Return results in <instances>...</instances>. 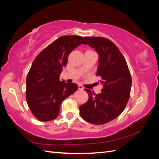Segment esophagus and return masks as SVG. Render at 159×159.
I'll use <instances>...</instances> for the list:
<instances>
[{
  "instance_id": "34e87169",
  "label": "esophagus",
  "mask_w": 159,
  "mask_h": 159,
  "mask_svg": "<svg viewBox=\"0 0 159 159\" xmlns=\"http://www.w3.org/2000/svg\"><path fill=\"white\" fill-rule=\"evenodd\" d=\"M78 89H79L80 90H83V89H84L83 86L81 85H78Z\"/></svg>"
}]
</instances>
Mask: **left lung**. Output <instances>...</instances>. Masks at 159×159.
Listing matches in <instances>:
<instances>
[{"instance_id": "1", "label": "left lung", "mask_w": 159, "mask_h": 159, "mask_svg": "<svg viewBox=\"0 0 159 159\" xmlns=\"http://www.w3.org/2000/svg\"><path fill=\"white\" fill-rule=\"evenodd\" d=\"M85 44L99 56L97 75L101 77L102 93L85 89L88 101L80 106V115L86 121L103 125L117 117L125 107L131 88V76L125 59L118 48L107 38L84 37Z\"/></svg>"}]
</instances>
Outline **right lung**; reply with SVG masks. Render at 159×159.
I'll return each mask as SVG.
<instances>
[{"label": "right lung", "instance_id": "obj_1", "mask_svg": "<svg viewBox=\"0 0 159 159\" xmlns=\"http://www.w3.org/2000/svg\"><path fill=\"white\" fill-rule=\"evenodd\" d=\"M84 37H60L34 60L26 78V101L31 112L40 121L55 119L63 101L78 89L75 83L60 80L70 53L84 44Z\"/></svg>", "mask_w": 159, "mask_h": 159}]
</instances>
